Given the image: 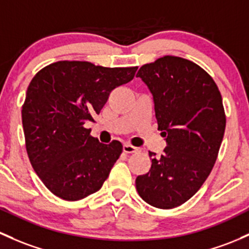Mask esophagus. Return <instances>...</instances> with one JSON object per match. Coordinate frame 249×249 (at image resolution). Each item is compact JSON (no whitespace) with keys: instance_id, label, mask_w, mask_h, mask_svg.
Here are the masks:
<instances>
[{"instance_id":"obj_1","label":"esophagus","mask_w":249,"mask_h":249,"mask_svg":"<svg viewBox=\"0 0 249 249\" xmlns=\"http://www.w3.org/2000/svg\"><path fill=\"white\" fill-rule=\"evenodd\" d=\"M138 149L136 148V146H133L131 144H124L123 145V151L126 154H132V153H136Z\"/></svg>"}]
</instances>
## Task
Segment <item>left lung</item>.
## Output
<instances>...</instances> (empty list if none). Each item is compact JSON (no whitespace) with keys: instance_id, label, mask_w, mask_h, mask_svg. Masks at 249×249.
Returning <instances> with one entry per match:
<instances>
[{"instance_id":"obj_1","label":"left lung","mask_w":249,"mask_h":249,"mask_svg":"<svg viewBox=\"0 0 249 249\" xmlns=\"http://www.w3.org/2000/svg\"><path fill=\"white\" fill-rule=\"evenodd\" d=\"M150 90L159 130L167 146L149 151L151 168L136 178L143 200L159 209L181 205L197 193L218 155L226 114L218 87L196 63L164 56L138 70Z\"/></svg>"}]
</instances>
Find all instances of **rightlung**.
<instances>
[{"label":"right lung","instance_id":"obj_1","mask_svg":"<svg viewBox=\"0 0 249 249\" xmlns=\"http://www.w3.org/2000/svg\"><path fill=\"white\" fill-rule=\"evenodd\" d=\"M136 70L62 61L32 78L21 112L26 149L36 175L54 196L82 199L108 178L122 143H100L83 125L95 122L109 93L130 82Z\"/></svg>","mask_w":249,"mask_h":249}]
</instances>
